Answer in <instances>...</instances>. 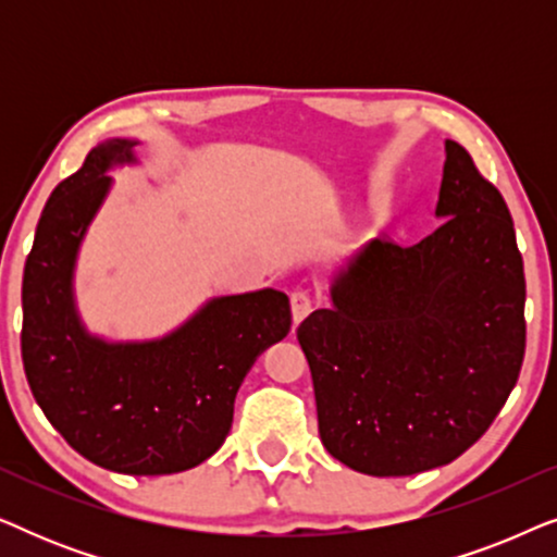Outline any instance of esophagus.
Instances as JSON below:
<instances>
[{
  "label": "esophagus",
  "mask_w": 557,
  "mask_h": 557,
  "mask_svg": "<svg viewBox=\"0 0 557 557\" xmlns=\"http://www.w3.org/2000/svg\"><path fill=\"white\" fill-rule=\"evenodd\" d=\"M311 311V296L309 292H294L292 294V317H294V324L304 322V319L309 317Z\"/></svg>",
  "instance_id": "obj_1"
}]
</instances>
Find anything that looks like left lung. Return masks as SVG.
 Listing matches in <instances>:
<instances>
[{
	"label": "left lung",
	"mask_w": 557,
	"mask_h": 557,
	"mask_svg": "<svg viewBox=\"0 0 557 557\" xmlns=\"http://www.w3.org/2000/svg\"><path fill=\"white\" fill-rule=\"evenodd\" d=\"M436 218L416 246L370 240L296 330L319 436L345 467L451 463L505 406L524 357V269L505 197L446 139Z\"/></svg>",
	"instance_id": "8db88e82"
}]
</instances>
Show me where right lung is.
<instances>
[{
    "instance_id": "1",
    "label": "right lung",
    "mask_w": 557,
    "mask_h": 557,
    "mask_svg": "<svg viewBox=\"0 0 557 557\" xmlns=\"http://www.w3.org/2000/svg\"><path fill=\"white\" fill-rule=\"evenodd\" d=\"M109 139L52 189L22 276V362L37 406L81 456L134 476L177 474L223 446L256 357L292 330L276 288L218 296L159 339L109 342L86 330L73 276L109 170L136 164Z\"/></svg>"
}]
</instances>
